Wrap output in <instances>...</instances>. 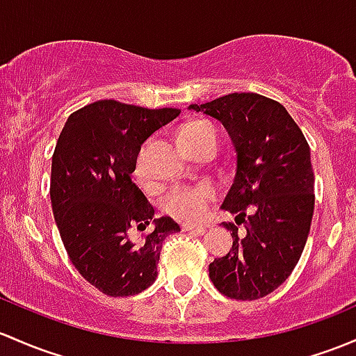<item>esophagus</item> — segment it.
Instances as JSON below:
<instances>
[{
	"mask_svg": "<svg viewBox=\"0 0 356 356\" xmlns=\"http://www.w3.org/2000/svg\"><path fill=\"white\" fill-rule=\"evenodd\" d=\"M181 228L184 232H197V234H204L207 232V227L200 225V223H182Z\"/></svg>",
	"mask_w": 356,
	"mask_h": 356,
	"instance_id": "obj_1",
	"label": "esophagus"
}]
</instances>
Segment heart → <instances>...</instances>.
Segmentation results:
<instances>
[{"label": "heart", "mask_w": 356, "mask_h": 356, "mask_svg": "<svg viewBox=\"0 0 356 356\" xmlns=\"http://www.w3.org/2000/svg\"><path fill=\"white\" fill-rule=\"evenodd\" d=\"M177 138L182 148L189 149L194 145L203 143V141L218 140V131H216L215 124L207 121V119H194V121L186 122L179 128ZM141 174H143V167H141V160H138L136 175ZM213 196H215V191L209 186L175 189L165 197L163 207L168 213H174L181 218L196 220L207 211L208 203L213 200Z\"/></svg>", "instance_id": "b5f03b06"}]
</instances>
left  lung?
Returning a JSON list of instances; mask_svg holds the SVG:
<instances>
[{
	"instance_id": "left-lung-1",
	"label": "left lung",
	"mask_w": 356,
	"mask_h": 356,
	"mask_svg": "<svg viewBox=\"0 0 356 356\" xmlns=\"http://www.w3.org/2000/svg\"><path fill=\"white\" fill-rule=\"evenodd\" d=\"M227 129L235 149V177L222 209L234 223L230 252L209 264L220 293L257 300L275 291L297 266L314 215L310 148L285 107L257 93H230L207 104H191Z\"/></svg>"
}]
</instances>
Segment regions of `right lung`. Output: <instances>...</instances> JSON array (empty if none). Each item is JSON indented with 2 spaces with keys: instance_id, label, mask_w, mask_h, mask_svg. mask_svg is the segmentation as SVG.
Returning <instances> with one entry per match:
<instances>
[{
  "instance_id": "obj_1",
  "label": "right lung",
  "mask_w": 356,
  "mask_h": 356,
  "mask_svg": "<svg viewBox=\"0 0 356 356\" xmlns=\"http://www.w3.org/2000/svg\"><path fill=\"white\" fill-rule=\"evenodd\" d=\"M181 114L99 100L73 112L59 134L51 168V203L71 263L111 297L141 293L156 278L162 244L181 227L155 216L131 179L141 145ZM150 232L138 243L131 227Z\"/></svg>"
}]
</instances>
